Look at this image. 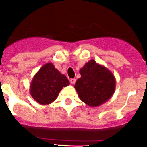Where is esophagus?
Here are the masks:
<instances>
[{
	"label": "esophagus",
	"instance_id": "34e87169",
	"mask_svg": "<svg viewBox=\"0 0 147 147\" xmlns=\"http://www.w3.org/2000/svg\"><path fill=\"white\" fill-rule=\"evenodd\" d=\"M70 82H71L72 85L75 84V82H76V79H71V80H70Z\"/></svg>",
	"mask_w": 147,
	"mask_h": 147
}]
</instances>
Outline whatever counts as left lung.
Listing matches in <instances>:
<instances>
[{"instance_id":"obj_1","label":"left lung","mask_w":147,"mask_h":147,"mask_svg":"<svg viewBox=\"0 0 147 147\" xmlns=\"http://www.w3.org/2000/svg\"><path fill=\"white\" fill-rule=\"evenodd\" d=\"M80 74L81 77L76 80L74 88L84 103L97 107L112 97L116 82L108 68L91 59L82 67Z\"/></svg>"}]
</instances>
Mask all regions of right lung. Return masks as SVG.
Wrapping results in <instances>:
<instances>
[{"instance_id": "obj_1", "label": "right lung", "mask_w": 147, "mask_h": 147, "mask_svg": "<svg viewBox=\"0 0 147 147\" xmlns=\"http://www.w3.org/2000/svg\"><path fill=\"white\" fill-rule=\"evenodd\" d=\"M70 82L65 75L55 68L52 62L46 63L34 76L30 84V94L40 105L54 102L63 87Z\"/></svg>"}]
</instances>
